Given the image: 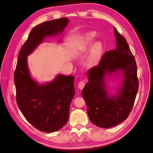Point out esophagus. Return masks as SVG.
Masks as SVG:
<instances>
[{
  "label": "esophagus",
  "instance_id": "obj_1",
  "mask_svg": "<svg viewBox=\"0 0 153 153\" xmlns=\"http://www.w3.org/2000/svg\"><path fill=\"white\" fill-rule=\"evenodd\" d=\"M85 85V82H84V80H83V81H80V82H79V84H78V89H80V90H82L83 89H84V87Z\"/></svg>",
  "mask_w": 153,
  "mask_h": 153
}]
</instances>
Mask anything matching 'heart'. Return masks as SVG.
Here are the masks:
<instances>
[{
  "label": "heart",
  "instance_id": "heart-1",
  "mask_svg": "<svg viewBox=\"0 0 153 153\" xmlns=\"http://www.w3.org/2000/svg\"><path fill=\"white\" fill-rule=\"evenodd\" d=\"M96 36V32L94 31L88 32L83 35L78 47V52H81L85 51L89 48ZM103 50V45L100 41H96L92 43L85 61L86 66L88 68H93L98 65L102 58Z\"/></svg>",
  "mask_w": 153,
  "mask_h": 153
}]
</instances>
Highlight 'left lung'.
Masks as SVG:
<instances>
[{"label": "left lung", "instance_id": "1", "mask_svg": "<svg viewBox=\"0 0 153 153\" xmlns=\"http://www.w3.org/2000/svg\"><path fill=\"white\" fill-rule=\"evenodd\" d=\"M116 48L106 52L98 66L87 73L88 82L82 94L91 122L108 128L126 119L135 102L138 89L135 57L126 40L114 27ZM116 75L121 84L114 94L109 91L106 77Z\"/></svg>", "mask_w": 153, "mask_h": 153}]
</instances>
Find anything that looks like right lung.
I'll list each match as a JSON object with an SVG mask.
<instances>
[{"mask_svg":"<svg viewBox=\"0 0 153 153\" xmlns=\"http://www.w3.org/2000/svg\"><path fill=\"white\" fill-rule=\"evenodd\" d=\"M68 23V18H62L35 26L20 51L14 76L16 102L22 114L36 129L47 133L58 131L68 122L75 94V77L58 74L53 80L39 84L30 75L27 56L46 38L61 34Z\"/></svg>","mask_w":153,"mask_h":153,"instance_id":"add662e5","label":"right lung"}]
</instances>
